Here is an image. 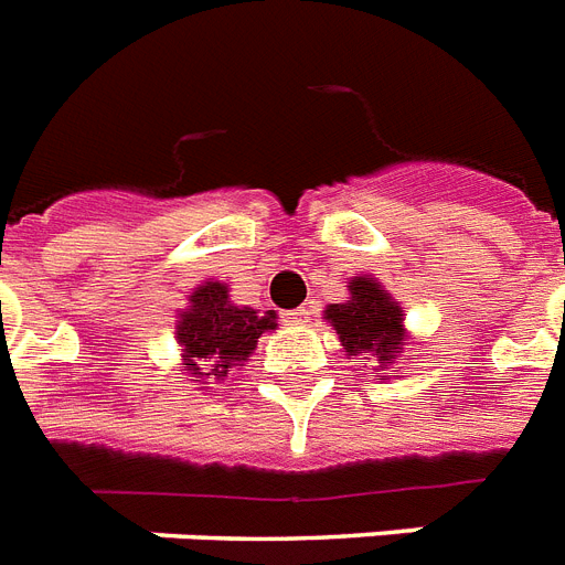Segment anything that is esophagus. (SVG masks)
Masks as SVG:
<instances>
[{
	"label": "esophagus",
	"instance_id": "1",
	"mask_svg": "<svg viewBox=\"0 0 565 565\" xmlns=\"http://www.w3.org/2000/svg\"><path fill=\"white\" fill-rule=\"evenodd\" d=\"M288 323H309V309L306 306H297V309L286 311Z\"/></svg>",
	"mask_w": 565,
	"mask_h": 565
}]
</instances>
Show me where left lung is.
<instances>
[{
    "mask_svg": "<svg viewBox=\"0 0 565 565\" xmlns=\"http://www.w3.org/2000/svg\"><path fill=\"white\" fill-rule=\"evenodd\" d=\"M350 295L353 297L347 303H332L327 309V320L335 327L347 355H373L379 367L394 364L405 344L399 306L373 277H355L350 282Z\"/></svg>",
    "mask_w": 565,
    "mask_h": 565,
    "instance_id": "obj_1",
    "label": "left lung"
}]
</instances>
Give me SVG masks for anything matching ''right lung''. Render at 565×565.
<instances>
[{
  "instance_id": "1",
  "label": "right lung",
  "mask_w": 565,
  "mask_h": 565,
  "mask_svg": "<svg viewBox=\"0 0 565 565\" xmlns=\"http://www.w3.org/2000/svg\"><path fill=\"white\" fill-rule=\"evenodd\" d=\"M189 309L180 315L178 344L183 361L192 370V382L218 385L230 370L242 367V361L254 353L256 338L265 329H277V315H259L250 306H233L227 286L206 282L189 297Z\"/></svg>"
}]
</instances>
